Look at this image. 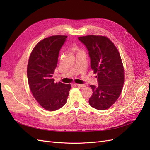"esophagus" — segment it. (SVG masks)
<instances>
[{"label":"esophagus","mask_w":150,"mask_h":150,"mask_svg":"<svg viewBox=\"0 0 150 150\" xmlns=\"http://www.w3.org/2000/svg\"><path fill=\"white\" fill-rule=\"evenodd\" d=\"M76 86H78V87H80V88H85L86 86L85 84H76Z\"/></svg>","instance_id":"1"}]
</instances>
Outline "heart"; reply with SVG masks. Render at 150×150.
<instances>
[{"mask_svg": "<svg viewBox=\"0 0 150 150\" xmlns=\"http://www.w3.org/2000/svg\"><path fill=\"white\" fill-rule=\"evenodd\" d=\"M73 50H78V48H77V47H73Z\"/></svg>", "mask_w": 150, "mask_h": 150, "instance_id": "1", "label": "heart"}]
</instances>
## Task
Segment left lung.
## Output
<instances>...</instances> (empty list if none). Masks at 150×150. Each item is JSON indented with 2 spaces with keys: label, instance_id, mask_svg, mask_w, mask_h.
<instances>
[{
  "label": "left lung",
  "instance_id": "left-lung-1",
  "mask_svg": "<svg viewBox=\"0 0 150 150\" xmlns=\"http://www.w3.org/2000/svg\"><path fill=\"white\" fill-rule=\"evenodd\" d=\"M87 47L91 67L97 74L98 86L90 85L93 90L90 106L106 110L120 97L125 81L124 67L118 50L106 36L89 35L79 37Z\"/></svg>",
  "mask_w": 150,
  "mask_h": 150
}]
</instances>
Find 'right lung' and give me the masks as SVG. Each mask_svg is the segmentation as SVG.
<instances>
[{"instance_id": "obj_1", "label": "right lung", "mask_w": 150, "mask_h": 150, "mask_svg": "<svg viewBox=\"0 0 150 150\" xmlns=\"http://www.w3.org/2000/svg\"><path fill=\"white\" fill-rule=\"evenodd\" d=\"M67 36L56 35L40 40L29 56L27 74L34 98L44 109L56 111L66 104L70 84L54 83L52 78L60 49Z\"/></svg>"}]
</instances>
